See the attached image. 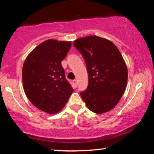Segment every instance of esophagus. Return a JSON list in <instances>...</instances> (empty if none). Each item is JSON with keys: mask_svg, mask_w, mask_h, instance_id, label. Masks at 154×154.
<instances>
[{"mask_svg": "<svg viewBox=\"0 0 154 154\" xmlns=\"http://www.w3.org/2000/svg\"><path fill=\"white\" fill-rule=\"evenodd\" d=\"M72 82H73V83H74V85H75V87H77V79H74Z\"/></svg>", "mask_w": 154, "mask_h": 154, "instance_id": "1", "label": "esophagus"}]
</instances>
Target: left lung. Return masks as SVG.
I'll use <instances>...</instances> for the list:
<instances>
[{
  "label": "left lung",
  "mask_w": 154,
  "mask_h": 154,
  "mask_svg": "<svg viewBox=\"0 0 154 154\" xmlns=\"http://www.w3.org/2000/svg\"><path fill=\"white\" fill-rule=\"evenodd\" d=\"M73 45L84 57L89 76L88 88L81 98L95 114L111 111L128 82V67L121 53L110 40L95 35L77 39Z\"/></svg>",
  "instance_id": "left-lung-1"
}]
</instances>
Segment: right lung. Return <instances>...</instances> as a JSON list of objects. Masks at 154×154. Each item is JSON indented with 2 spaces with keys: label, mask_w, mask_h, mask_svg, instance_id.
<instances>
[{
  "label": "right lung",
  "mask_w": 154,
  "mask_h": 154,
  "mask_svg": "<svg viewBox=\"0 0 154 154\" xmlns=\"http://www.w3.org/2000/svg\"><path fill=\"white\" fill-rule=\"evenodd\" d=\"M71 45V41L45 40L28 54L23 64L24 93L35 107L47 114L59 112L73 93L61 66Z\"/></svg>",
  "instance_id": "add662e5"
}]
</instances>
